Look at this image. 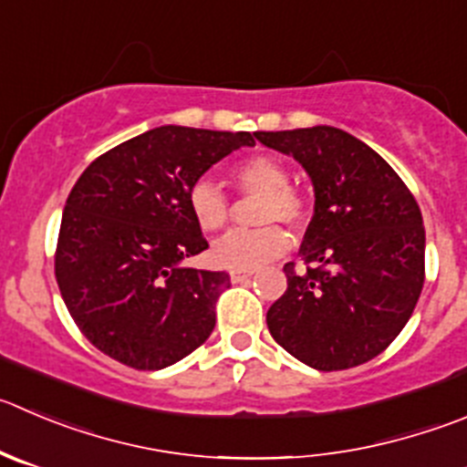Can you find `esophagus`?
Returning <instances> with one entry per match:
<instances>
[{
  "instance_id": "obj_1",
  "label": "esophagus",
  "mask_w": 467,
  "mask_h": 467,
  "mask_svg": "<svg viewBox=\"0 0 467 467\" xmlns=\"http://www.w3.org/2000/svg\"><path fill=\"white\" fill-rule=\"evenodd\" d=\"M252 275H254V270L236 268V270H231L229 277H231V282H234V284H241V282H247V279H250Z\"/></svg>"
}]
</instances>
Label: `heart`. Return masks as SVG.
Instances as JSON below:
<instances>
[{
  "instance_id": "b5f03b06",
  "label": "heart",
  "mask_w": 467,
  "mask_h": 467,
  "mask_svg": "<svg viewBox=\"0 0 467 467\" xmlns=\"http://www.w3.org/2000/svg\"><path fill=\"white\" fill-rule=\"evenodd\" d=\"M238 190L261 194L259 222H284L297 226L303 222V199L288 188V171L273 155H250L238 160L229 171ZM188 208L202 231H220L229 220V203L222 190L211 179L194 181L188 192ZM288 247L286 231L277 224L261 226L254 231H229L211 247V259L224 268L256 270L282 254Z\"/></svg>"
}]
</instances>
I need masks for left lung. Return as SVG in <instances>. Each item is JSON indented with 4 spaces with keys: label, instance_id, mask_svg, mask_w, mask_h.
Masks as SVG:
<instances>
[{
    "label": "left lung",
    "instance_id": "1",
    "mask_svg": "<svg viewBox=\"0 0 467 467\" xmlns=\"http://www.w3.org/2000/svg\"><path fill=\"white\" fill-rule=\"evenodd\" d=\"M256 140L303 164L314 185L300 245L309 268H284L288 286L268 309L270 335L318 371L369 362L397 339L424 286L415 197L374 149L339 128L256 132Z\"/></svg>",
    "mask_w": 467,
    "mask_h": 467
}]
</instances>
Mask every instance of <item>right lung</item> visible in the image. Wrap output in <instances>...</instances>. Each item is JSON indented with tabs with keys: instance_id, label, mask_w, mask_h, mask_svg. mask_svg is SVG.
<instances>
[{
	"instance_id": "right-lung-1",
	"label": "right lung",
	"mask_w": 467,
	"mask_h": 467,
	"mask_svg": "<svg viewBox=\"0 0 467 467\" xmlns=\"http://www.w3.org/2000/svg\"><path fill=\"white\" fill-rule=\"evenodd\" d=\"M250 132L146 130L88 164L66 199L55 275L82 335L132 369H164L203 344L229 275L194 270L208 250L188 192Z\"/></svg>"
}]
</instances>
